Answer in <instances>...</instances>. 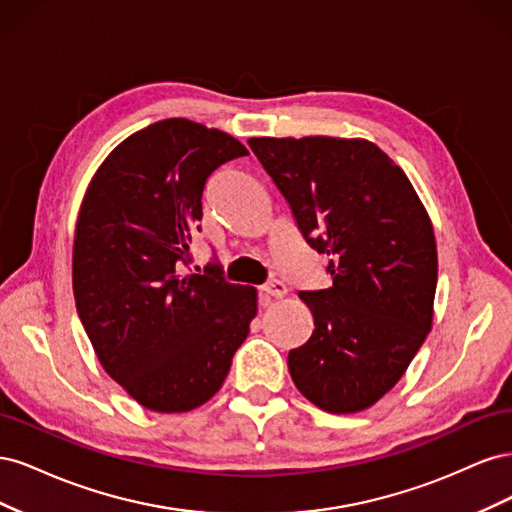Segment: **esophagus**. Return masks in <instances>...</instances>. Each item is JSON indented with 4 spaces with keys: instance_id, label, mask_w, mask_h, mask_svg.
Here are the masks:
<instances>
[{
    "instance_id": "34e87169",
    "label": "esophagus",
    "mask_w": 512,
    "mask_h": 512,
    "mask_svg": "<svg viewBox=\"0 0 512 512\" xmlns=\"http://www.w3.org/2000/svg\"><path fill=\"white\" fill-rule=\"evenodd\" d=\"M260 294H262V297H269V299H282L288 294V288H286L284 282L273 280V282H269V284L260 288Z\"/></svg>"
}]
</instances>
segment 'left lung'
<instances>
[{
	"label": "left lung",
	"mask_w": 512,
	"mask_h": 512,
	"mask_svg": "<svg viewBox=\"0 0 512 512\" xmlns=\"http://www.w3.org/2000/svg\"><path fill=\"white\" fill-rule=\"evenodd\" d=\"M333 284L299 292L314 331L290 350L297 389L324 412L367 410L406 374L433 324L438 250L414 185L365 138H250Z\"/></svg>",
	"instance_id": "left-lung-1"
}]
</instances>
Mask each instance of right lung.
I'll list each match as a JSON object with an SVG mask.
<instances>
[{"label": "right lung", "mask_w": 512, "mask_h": 512, "mask_svg": "<svg viewBox=\"0 0 512 512\" xmlns=\"http://www.w3.org/2000/svg\"><path fill=\"white\" fill-rule=\"evenodd\" d=\"M247 149L218 128L162 119L121 141L91 177L74 228L72 290L104 371L153 412L218 393L258 312L220 267L181 273L209 175Z\"/></svg>", "instance_id": "obj_1"}]
</instances>
